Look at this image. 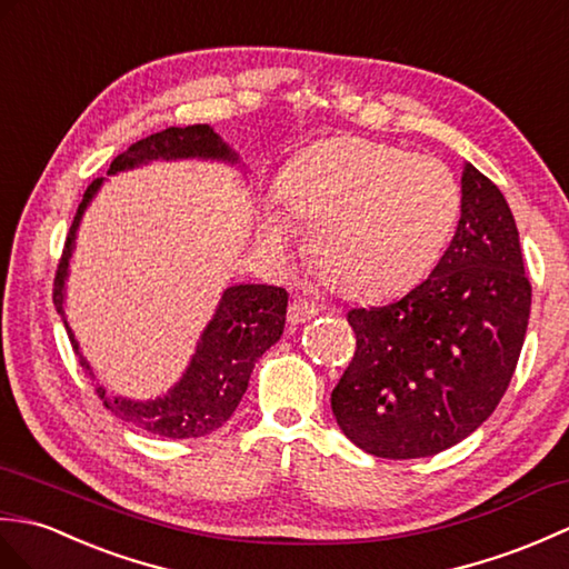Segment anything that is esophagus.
<instances>
[{
    "mask_svg": "<svg viewBox=\"0 0 569 569\" xmlns=\"http://www.w3.org/2000/svg\"><path fill=\"white\" fill-rule=\"evenodd\" d=\"M319 313V307H313L309 299H292L289 301V311H287V319H289V323L292 326H297V323H305V321H309V319H313Z\"/></svg>",
    "mask_w": 569,
    "mask_h": 569,
    "instance_id": "34e87169",
    "label": "esophagus"
}]
</instances>
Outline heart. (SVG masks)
<instances>
[{
    "mask_svg": "<svg viewBox=\"0 0 569 569\" xmlns=\"http://www.w3.org/2000/svg\"><path fill=\"white\" fill-rule=\"evenodd\" d=\"M262 238L284 250L307 226L309 256L340 295L385 299L436 268L460 217V184L446 162L346 136L289 160Z\"/></svg>",
    "mask_w": 569,
    "mask_h": 569,
    "instance_id": "obj_1",
    "label": "heart"
}]
</instances>
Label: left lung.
Masks as SVG:
<instances>
[{"label":"left lung","mask_w":569,"mask_h":569,"mask_svg":"<svg viewBox=\"0 0 569 569\" xmlns=\"http://www.w3.org/2000/svg\"><path fill=\"white\" fill-rule=\"evenodd\" d=\"M458 231L433 272L387 307L350 309L356 352L331 391L343 433L375 458H428L482 426L519 362L531 282L499 187L462 168Z\"/></svg>","instance_id":"1"}]
</instances>
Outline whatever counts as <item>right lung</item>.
Masks as SVG:
<instances>
[{
	"label": "right lung",
	"mask_w": 569,
	"mask_h": 569,
	"mask_svg": "<svg viewBox=\"0 0 569 569\" xmlns=\"http://www.w3.org/2000/svg\"><path fill=\"white\" fill-rule=\"evenodd\" d=\"M194 156L238 160L229 146L221 143V138L207 123H194L184 126V129H174L172 126V129L153 133L143 138V141L129 146V150H123L121 156L111 160L109 172L129 170L156 158ZM99 184H102V178H97L87 187L78 217H74L70 233L66 238V248H62L53 280V305L62 317V323H66L72 350L78 356V340L72 338L66 313H62V284H66L74 231H78L82 211L90 204ZM287 299V289L270 284H236L226 289L217 313H213L211 323L199 340L192 365H189V370L178 387L170 389L166 397L146 403L121 397H107L104 387H97V397L102 399V403L113 416H119L121 421L136 428H143L148 433L162 438L209 436L231 419L238 401L246 395L256 360L280 340L284 331ZM80 365L87 375H92L90 365L84 362L82 356Z\"/></svg>",
	"instance_id": "1"
}]
</instances>
